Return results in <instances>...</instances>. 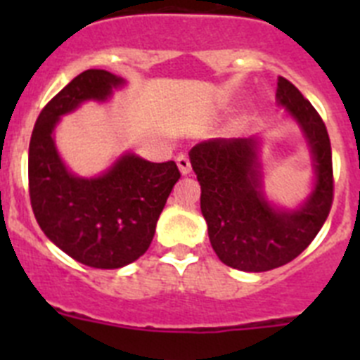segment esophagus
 Returning a JSON list of instances; mask_svg holds the SVG:
<instances>
[{"label":"esophagus","instance_id":"34e87169","mask_svg":"<svg viewBox=\"0 0 360 360\" xmlns=\"http://www.w3.org/2000/svg\"><path fill=\"white\" fill-rule=\"evenodd\" d=\"M176 164L184 174H189L191 169H193V167H191V158L187 157V155H178Z\"/></svg>","mask_w":360,"mask_h":360}]
</instances>
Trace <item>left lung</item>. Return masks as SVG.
<instances>
[{"mask_svg": "<svg viewBox=\"0 0 360 360\" xmlns=\"http://www.w3.org/2000/svg\"><path fill=\"white\" fill-rule=\"evenodd\" d=\"M278 101L301 124L316 165V189L299 211H278L263 198L252 139H211L189 153L212 249L225 265L245 272L295 259L317 236L333 203L332 146L323 119L285 77L278 79Z\"/></svg>", "mask_w": 360, "mask_h": 360, "instance_id": "left-lung-1", "label": "left lung"}]
</instances>
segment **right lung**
Wrapping results in <instances>:
<instances>
[{
	"instance_id": "1",
	"label": "right lung",
	"mask_w": 360,
	"mask_h": 360,
	"mask_svg": "<svg viewBox=\"0 0 360 360\" xmlns=\"http://www.w3.org/2000/svg\"><path fill=\"white\" fill-rule=\"evenodd\" d=\"M122 84L106 70H86L41 110L28 148V195L50 241L82 265L120 269L151 245L158 216L180 178L171 162L120 158L106 174L77 178L63 165L52 131L59 117L82 101H104Z\"/></svg>"
}]
</instances>
